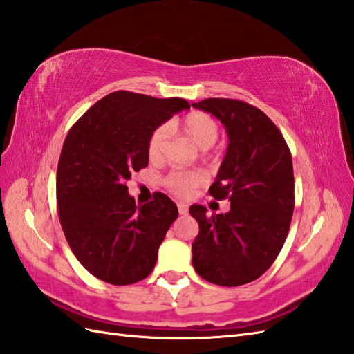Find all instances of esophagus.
Masks as SVG:
<instances>
[{
	"label": "esophagus",
	"mask_w": 354,
	"mask_h": 354,
	"mask_svg": "<svg viewBox=\"0 0 354 354\" xmlns=\"http://www.w3.org/2000/svg\"><path fill=\"white\" fill-rule=\"evenodd\" d=\"M178 212H179V214H187V213H189V205H187V204H184V202H179V204H178Z\"/></svg>",
	"instance_id": "esophagus-1"
}]
</instances>
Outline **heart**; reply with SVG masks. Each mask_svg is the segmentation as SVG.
<instances>
[{
  "label": "heart",
  "mask_w": 354,
  "mask_h": 354,
  "mask_svg": "<svg viewBox=\"0 0 354 354\" xmlns=\"http://www.w3.org/2000/svg\"><path fill=\"white\" fill-rule=\"evenodd\" d=\"M170 129H181L201 149H209L219 137V126L212 115L202 111L189 112L183 118L171 120L169 124L155 127L147 140V156L150 161H161ZM204 181L205 175L201 170H171L164 178V185L175 196L189 198Z\"/></svg>",
  "instance_id": "1"
}]
</instances>
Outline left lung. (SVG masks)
I'll list each match as a JSON object with an SVG mask.
<instances>
[{"label": "left lung", "mask_w": 354, "mask_h": 354, "mask_svg": "<svg viewBox=\"0 0 354 354\" xmlns=\"http://www.w3.org/2000/svg\"><path fill=\"white\" fill-rule=\"evenodd\" d=\"M193 106L219 118L230 138L208 190L228 199L230 212L208 216L205 207H190L199 223L193 268L213 284L242 286L272 266L288 237L295 207L292 155L272 120L250 103L205 99Z\"/></svg>", "instance_id": "obj_1"}]
</instances>
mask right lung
<instances>
[{"label": "right lung", "mask_w": 354, "mask_h": 354, "mask_svg": "<svg viewBox=\"0 0 354 354\" xmlns=\"http://www.w3.org/2000/svg\"><path fill=\"white\" fill-rule=\"evenodd\" d=\"M189 108L178 97L115 91L93 104L66 135L56 175L59 221L73 254L99 280L133 284L153 270L178 208L160 192L137 205L126 184L147 165L155 127Z\"/></svg>", "instance_id": "obj_1"}]
</instances>
